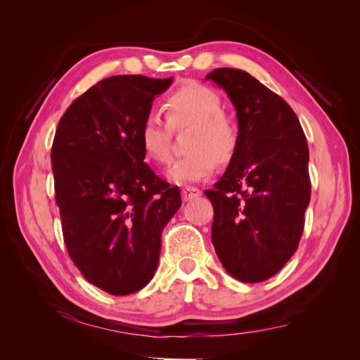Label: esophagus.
<instances>
[{"instance_id":"34e87169","label":"esophagus","mask_w":360,"mask_h":360,"mask_svg":"<svg viewBox=\"0 0 360 360\" xmlns=\"http://www.w3.org/2000/svg\"><path fill=\"white\" fill-rule=\"evenodd\" d=\"M201 193L202 192L198 188L186 186V188H183V191H181V198H183V201H192V200L200 198Z\"/></svg>"}]
</instances>
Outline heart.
I'll use <instances>...</instances> for the list:
<instances>
[{"label":"heart","instance_id":"heart-1","mask_svg":"<svg viewBox=\"0 0 360 360\" xmlns=\"http://www.w3.org/2000/svg\"><path fill=\"white\" fill-rule=\"evenodd\" d=\"M167 118L148 112L139 127V143L144 155L156 163H167L171 158L172 129L193 126L188 148L191 155L171 163L167 171L169 181L176 184L197 183L210 177L216 160L225 163L237 148V127L224 111L219 93L202 84H183L174 90L163 105Z\"/></svg>","mask_w":360,"mask_h":360}]
</instances>
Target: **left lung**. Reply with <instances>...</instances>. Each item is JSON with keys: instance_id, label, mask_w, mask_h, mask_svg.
<instances>
[{"instance_id": "1", "label": "left lung", "mask_w": 360, "mask_h": 360, "mask_svg": "<svg viewBox=\"0 0 360 360\" xmlns=\"http://www.w3.org/2000/svg\"><path fill=\"white\" fill-rule=\"evenodd\" d=\"M212 79L236 108V153L205 191L214 216L212 243L225 270L242 282L276 275L299 246L311 198L309 150L290 105L245 70L219 68Z\"/></svg>"}]
</instances>
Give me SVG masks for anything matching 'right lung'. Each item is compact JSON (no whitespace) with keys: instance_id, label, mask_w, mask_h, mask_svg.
<instances>
[{"instance_id":"add662e5","label":"right lung","mask_w":360,"mask_h":360,"mask_svg":"<svg viewBox=\"0 0 360 360\" xmlns=\"http://www.w3.org/2000/svg\"><path fill=\"white\" fill-rule=\"evenodd\" d=\"M172 78L117 75L93 85L61 117L51 150L63 237L90 284L126 296L159 263L160 237L180 209L177 186L158 177L139 127Z\"/></svg>"}]
</instances>
